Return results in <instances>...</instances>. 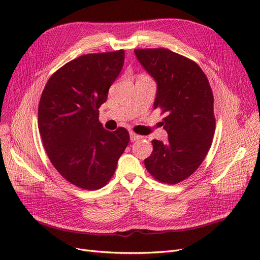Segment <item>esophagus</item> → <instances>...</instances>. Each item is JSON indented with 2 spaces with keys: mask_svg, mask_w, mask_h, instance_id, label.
Listing matches in <instances>:
<instances>
[{
  "mask_svg": "<svg viewBox=\"0 0 260 260\" xmlns=\"http://www.w3.org/2000/svg\"><path fill=\"white\" fill-rule=\"evenodd\" d=\"M141 138H142V137L137 135V133L130 132V140H131V142H135V141H138V140H140Z\"/></svg>",
  "mask_w": 260,
  "mask_h": 260,
  "instance_id": "esophagus-1",
  "label": "esophagus"
}]
</instances>
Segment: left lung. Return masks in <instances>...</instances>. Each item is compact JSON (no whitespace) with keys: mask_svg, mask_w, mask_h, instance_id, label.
<instances>
[{"mask_svg":"<svg viewBox=\"0 0 260 260\" xmlns=\"http://www.w3.org/2000/svg\"><path fill=\"white\" fill-rule=\"evenodd\" d=\"M135 53L157 82L154 107L166 114L167 142L153 140L144 160L157 181L177 184L193 175L211 146L216 129L214 95L196 62L168 49H137Z\"/></svg>","mask_w":260,"mask_h":260,"instance_id":"obj_1","label":"left lung"}]
</instances>
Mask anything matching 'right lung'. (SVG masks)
I'll return each mask as SVG.
<instances>
[{"mask_svg": "<svg viewBox=\"0 0 260 260\" xmlns=\"http://www.w3.org/2000/svg\"><path fill=\"white\" fill-rule=\"evenodd\" d=\"M123 61V50L70 60L51 76L39 103V131L52 165L84 190L108 183L129 143L127 129L107 131L99 120V108Z\"/></svg>", "mask_w": 260, "mask_h": 260, "instance_id": "add662e5", "label": "right lung"}]
</instances>
